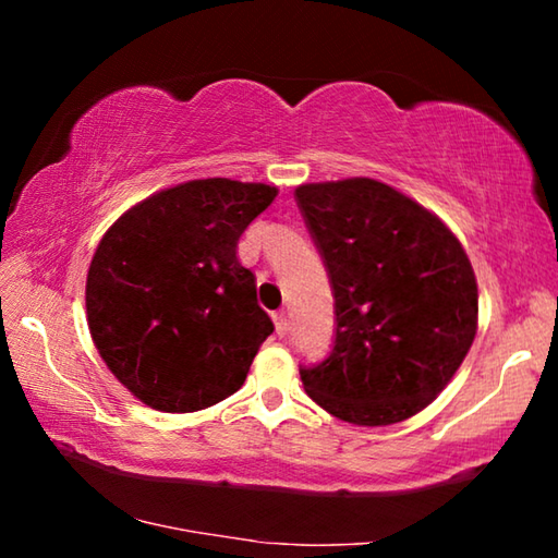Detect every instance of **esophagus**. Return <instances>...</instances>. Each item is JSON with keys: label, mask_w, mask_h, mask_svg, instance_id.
<instances>
[{"label": "esophagus", "mask_w": 558, "mask_h": 558, "mask_svg": "<svg viewBox=\"0 0 558 558\" xmlns=\"http://www.w3.org/2000/svg\"><path fill=\"white\" fill-rule=\"evenodd\" d=\"M272 323H276V335L278 337H286L288 335V317H286V313L272 315Z\"/></svg>", "instance_id": "esophagus-1"}]
</instances>
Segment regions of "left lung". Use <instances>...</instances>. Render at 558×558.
I'll use <instances>...</instances> for the list:
<instances>
[{"label":"left lung","instance_id":"obj_1","mask_svg":"<svg viewBox=\"0 0 558 558\" xmlns=\"http://www.w3.org/2000/svg\"><path fill=\"white\" fill-rule=\"evenodd\" d=\"M302 219L335 295V347L302 366L310 399L354 426L411 418L446 389L477 332V280L436 214L369 177L302 184Z\"/></svg>","mask_w":558,"mask_h":558}]
</instances>
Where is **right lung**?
<instances>
[{"mask_svg": "<svg viewBox=\"0 0 558 558\" xmlns=\"http://www.w3.org/2000/svg\"><path fill=\"white\" fill-rule=\"evenodd\" d=\"M276 196L268 184L194 179L135 204L100 239L86 280L90 337L149 409L202 411L243 386L272 323L235 248Z\"/></svg>", "mask_w": 558, "mask_h": 558, "instance_id": "add662e5", "label": "right lung"}]
</instances>
